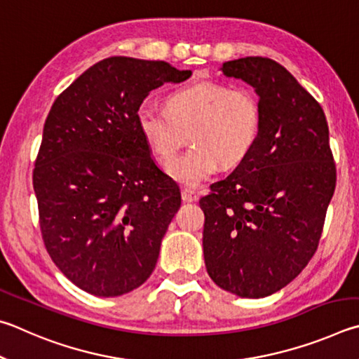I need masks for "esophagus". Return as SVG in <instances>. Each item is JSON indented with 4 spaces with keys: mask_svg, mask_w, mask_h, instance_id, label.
<instances>
[{
    "mask_svg": "<svg viewBox=\"0 0 359 359\" xmlns=\"http://www.w3.org/2000/svg\"><path fill=\"white\" fill-rule=\"evenodd\" d=\"M181 198H183V202H186V203L197 202V200H198V192L189 189V187H183V191H181Z\"/></svg>",
    "mask_w": 359,
    "mask_h": 359,
    "instance_id": "1",
    "label": "esophagus"
}]
</instances>
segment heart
<instances>
[{
	"label": "heart",
	"instance_id": "heart-1",
	"mask_svg": "<svg viewBox=\"0 0 359 359\" xmlns=\"http://www.w3.org/2000/svg\"><path fill=\"white\" fill-rule=\"evenodd\" d=\"M137 126L161 162L172 161L191 134L194 147L170 163L168 173L197 186L221 165L233 168L248 159L260 137L262 107L246 88L202 81L170 93L165 110L140 107Z\"/></svg>",
	"mask_w": 359,
	"mask_h": 359
}]
</instances>
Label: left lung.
Listing matches in <instances>:
<instances>
[{
	"label": "left lung",
	"mask_w": 359,
	"mask_h": 359,
	"mask_svg": "<svg viewBox=\"0 0 359 359\" xmlns=\"http://www.w3.org/2000/svg\"><path fill=\"white\" fill-rule=\"evenodd\" d=\"M222 72L255 88L262 130L248 159L200 198L205 265L224 290L263 298L316 254L336 163L323 109L284 66L246 56L224 62Z\"/></svg>",
	"instance_id": "8db88e82"
}]
</instances>
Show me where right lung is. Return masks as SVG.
<instances>
[{
  "instance_id": "right-lung-1",
  "label": "right lung",
  "mask_w": 359,
  "mask_h": 359,
  "mask_svg": "<svg viewBox=\"0 0 359 359\" xmlns=\"http://www.w3.org/2000/svg\"><path fill=\"white\" fill-rule=\"evenodd\" d=\"M192 75L165 61L111 56L62 91L48 111L33 186L48 255L96 297L140 287L181 206L137 126L149 91Z\"/></svg>"
}]
</instances>
